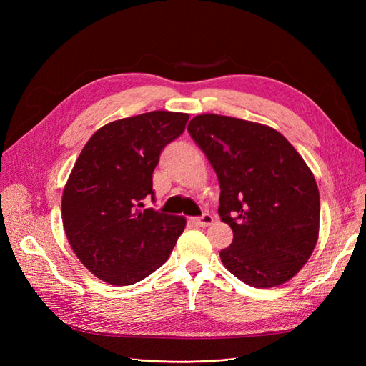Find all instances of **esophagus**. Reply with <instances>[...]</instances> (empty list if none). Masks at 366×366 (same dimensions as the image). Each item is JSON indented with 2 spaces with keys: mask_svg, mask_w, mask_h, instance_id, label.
<instances>
[{
  "mask_svg": "<svg viewBox=\"0 0 366 366\" xmlns=\"http://www.w3.org/2000/svg\"><path fill=\"white\" fill-rule=\"evenodd\" d=\"M189 221H191L192 224H195V226L206 227V226H209V224H212V223H214V217L210 215V214H204V215L198 217V218H189Z\"/></svg>",
  "mask_w": 366,
  "mask_h": 366,
  "instance_id": "1",
  "label": "esophagus"
}]
</instances>
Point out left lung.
<instances>
[{
    "label": "left lung",
    "instance_id": "1",
    "mask_svg": "<svg viewBox=\"0 0 366 366\" xmlns=\"http://www.w3.org/2000/svg\"><path fill=\"white\" fill-rule=\"evenodd\" d=\"M187 131L217 172L218 214L234 232L221 262L257 289L292 280L319 237V189L304 159L281 132L257 122L200 114Z\"/></svg>",
    "mask_w": 366,
    "mask_h": 366
}]
</instances>
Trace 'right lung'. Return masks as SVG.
Listing matches in <instances>:
<instances>
[{"label": "right lung", "mask_w": 366, "mask_h": 366, "mask_svg": "<svg viewBox=\"0 0 366 366\" xmlns=\"http://www.w3.org/2000/svg\"><path fill=\"white\" fill-rule=\"evenodd\" d=\"M186 113L151 112L99 128L77 157L62 194V223L73 252L99 280L131 285L166 262L183 217L142 209L154 200L152 172L179 137Z\"/></svg>", "instance_id": "right-lung-1"}]
</instances>
